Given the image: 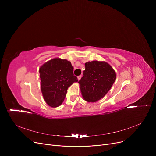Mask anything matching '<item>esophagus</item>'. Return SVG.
I'll list each match as a JSON object with an SVG mask.
<instances>
[{
  "instance_id": "obj_1",
  "label": "esophagus",
  "mask_w": 156,
  "mask_h": 156,
  "mask_svg": "<svg viewBox=\"0 0 156 156\" xmlns=\"http://www.w3.org/2000/svg\"><path fill=\"white\" fill-rule=\"evenodd\" d=\"M77 78H78V80H80L81 79V75H80V76H78Z\"/></svg>"
}]
</instances>
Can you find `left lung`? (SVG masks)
<instances>
[{"instance_id": "8db88e82", "label": "left lung", "mask_w": 156, "mask_h": 156, "mask_svg": "<svg viewBox=\"0 0 156 156\" xmlns=\"http://www.w3.org/2000/svg\"><path fill=\"white\" fill-rule=\"evenodd\" d=\"M83 76L78 81L83 98L89 102H95L105 96L116 78L111 66L104 61H94L85 64Z\"/></svg>"}]
</instances>
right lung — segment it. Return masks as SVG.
<instances>
[{
  "label": "right lung",
  "instance_id": "add662e5",
  "mask_svg": "<svg viewBox=\"0 0 156 156\" xmlns=\"http://www.w3.org/2000/svg\"><path fill=\"white\" fill-rule=\"evenodd\" d=\"M39 72L44 99L52 108L62 103L68 87L78 81L71 63L66 59H52L44 64Z\"/></svg>",
  "mask_w": 156,
  "mask_h": 156
}]
</instances>
